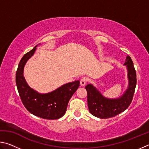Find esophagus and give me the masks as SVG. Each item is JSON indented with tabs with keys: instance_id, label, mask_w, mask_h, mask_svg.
I'll use <instances>...</instances> for the list:
<instances>
[{
	"instance_id": "esophagus-1",
	"label": "esophagus",
	"mask_w": 149,
	"mask_h": 149,
	"mask_svg": "<svg viewBox=\"0 0 149 149\" xmlns=\"http://www.w3.org/2000/svg\"><path fill=\"white\" fill-rule=\"evenodd\" d=\"M87 82H88V79L85 77H82L80 80V84L81 86H84V85H85V84H86Z\"/></svg>"
}]
</instances>
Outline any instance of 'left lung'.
<instances>
[{
	"instance_id": "1",
	"label": "left lung",
	"mask_w": 149,
	"mask_h": 149,
	"mask_svg": "<svg viewBox=\"0 0 149 149\" xmlns=\"http://www.w3.org/2000/svg\"><path fill=\"white\" fill-rule=\"evenodd\" d=\"M124 65L127 66L129 85L127 89L120 97L117 99H108L91 84L87 85L85 87L87 92L88 108L91 114L101 119L114 117L129 107L134 95L137 76L133 61L130 56L126 57Z\"/></svg>"
}]
</instances>
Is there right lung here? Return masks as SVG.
<instances>
[{"label":"right lung","instance_id":"add662e5","mask_svg":"<svg viewBox=\"0 0 149 149\" xmlns=\"http://www.w3.org/2000/svg\"><path fill=\"white\" fill-rule=\"evenodd\" d=\"M37 46L25 54L20 60L16 74L17 89L22 103L30 113L43 119L56 120L65 114L69 100L79 87L80 82L68 83L46 94H40L31 89L24 78V68L35 53Z\"/></svg>","mask_w":149,"mask_h":149}]
</instances>
